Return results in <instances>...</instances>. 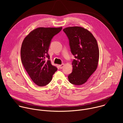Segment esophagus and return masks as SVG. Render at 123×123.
Returning a JSON list of instances; mask_svg holds the SVG:
<instances>
[{"mask_svg": "<svg viewBox=\"0 0 123 123\" xmlns=\"http://www.w3.org/2000/svg\"><path fill=\"white\" fill-rule=\"evenodd\" d=\"M64 64H61V65H59V68H60V69H62V68L64 67Z\"/></svg>", "mask_w": 123, "mask_h": 123, "instance_id": "esophagus-1", "label": "esophagus"}]
</instances>
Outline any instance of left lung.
Returning <instances> with one entry per match:
<instances>
[{
    "instance_id": "8db88e82",
    "label": "left lung",
    "mask_w": 123,
    "mask_h": 123,
    "mask_svg": "<svg viewBox=\"0 0 123 123\" xmlns=\"http://www.w3.org/2000/svg\"><path fill=\"white\" fill-rule=\"evenodd\" d=\"M69 40L72 54L73 72L68 76L69 82L81 85L87 81L97 68L99 50L92 34L84 28L70 27L63 29Z\"/></svg>"
}]
</instances>
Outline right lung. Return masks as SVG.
Listing matches in <instances>:
<instances>
[{"instance_id":"add662e5","label":"right lung","mask_w":123,"mask_h":123,"mask_svg":"<svg viewBox=\"0 0 123 123\" xmlns=\"http://www.w3.org/2000/svg\"><path fill=\"white\" fill-rule=\"evenodd\" d=\"M62 29L37 28L32 31L22 42L20 51L22 63L31 80L38 86L48 85L57 71V68L51 64L48 52L52 38Z\"/></svg>"}]
</instances>
